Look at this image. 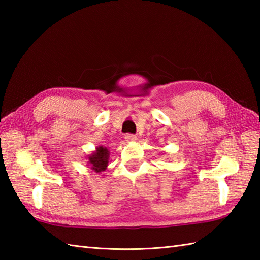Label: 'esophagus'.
I'll list each match as a JSON object with an SVG mask.
<instances>
[{"label":"esophagus","instance_id":"obj_1","mask_svg":"<svg viewBox=\"0 0 260 260\" xmlns=\"http://www.w3.org/2000/svg\"><path fill=\"white\" fill-rule=\"evenodd\" d=\"M125 140L127 142H134V141H136V136L134 134H126Z\"/></svg>","mask_w":260,"mask_h":260}]
</instances>
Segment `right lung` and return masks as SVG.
<instances>
[{
	"label": "right lung",
	"mask_w": 260,
	"mask_h": 260,
	"mask_svg": "<svg viewBox=\"0 0 260 260\" xmlns=\"http://www.w3.org/2000/svg\"><path fill=\"white\" fill-rule=\"evenodd\" d=\"M109 158V151L107 147L99 146L96 147V151L92 152L88 156V164H90L91 170L95 171L96 173H102L103 171L107 169Z\"/></svg>",
	"instance_id": "obj_1"
}]
</instances>
